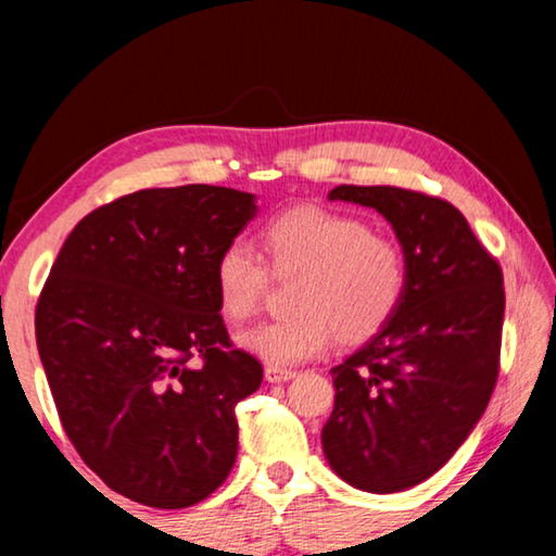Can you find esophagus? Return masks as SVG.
<instances>
[{
  "label": "esophagus",
  "instance_id": "obj_1",
  "mask_svg": "<svg viewBox=\"0 0 556 556\" xmlns=\"http://www.w3.org/2000/svg\"><path fill=\"white\" fill-rule=\"evenodd\" d=\"M291 378H296L294 370H285V368H267L265 370V380L271 384H279V382H287Z\"/></svg>",
  "mask_w": 556,
  "mask_h": 556
}]
</instances>
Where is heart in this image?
Listing matches in <instances>:
<instances>
[{
	"mask_svg": "<svg viewBox=\"0 0 556 556\" xmlns=\"http://www.w3.org/2000/svg\"><path fill=\"white\" fill-rule=\"evenodd\" d=\"M262 238L275 275L301 271L291 296L299 314L238 336L242 351L269 368L312 361L333 333L343 343L368 341L397 314L407 285L404 257L397 244L372 235L363 220L304 205L271 218ZM265 287V262L244 242H230L215 260L213 289L228 321L255 314Z\"/></svg>",
	"mask_w": 556,
	"mask_h": 556,
	"instance_id": "1",
	"label": "heart"
}]
</instances>
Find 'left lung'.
Listing matches in <instances>:
<instances>
[{
	"label": "left lung",
	"instance_id": "8db88e82",
	"mask_svg": "<svg viewBox=\"0 0 556 556\" xmlns=\"http://www.w3.org/2000/svg\"><path fill=\"white\" fill-rule=\"evenodd\" d=\"M328 201L392 225L407 285L390 324L331 368L324 456L357 491L400 493L434 476L491 402L503 271L446 201L394 186H336Z\"/></svg>",
	"mask_w": 556,
	"mask_h": 556
}]
</instances>
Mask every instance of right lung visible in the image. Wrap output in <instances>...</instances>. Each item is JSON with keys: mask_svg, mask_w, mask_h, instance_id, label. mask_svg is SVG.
I'll use <instances>...</instances> for the list:
<instances>
[{"mask_svg": "<svg viewBox=\"0 0 556 556\" xmlns=\"http://www.w3.org/2000/svg\"><path fill=\"white\" fill-rule=\"evenodd\" d=\"M257 215L223 186L147 188L86 215L36 306V345L65 434L112 491L162 510L201 503L238 456L235 404L262 382L213 289Z\"/></svg>", "mask_w": 556, "mask_h": 556, "instance_id": "right-lung-1", "label": "right lung"}]
</instances>
